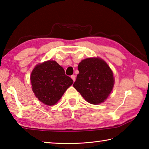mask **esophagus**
<instances>
[{
  "mask_svg": "<svg viewBox=\"0 0 149 149\" xmlns=\"http://www.w3.org/2000/svg\"><path fill=\"white\" fill-rule=\"evenodd\" d=\"M71 78L72 79V80L74 81H75V75H72V76H71Z\"/></svg>",
  "mask_w": 149,
  "mask_h": 149,
  "instance_id": "obj_1",
  "label": "esophagus"
}]
</instances>
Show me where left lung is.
<instances>
[{"label":"left lung","instance_id":"obj_1","mask_svg":"<svg viewBox=\"0 0 149 149\" xmlns=\"http://www.w3.org/2000/svg\"><path fill=\"white\" fill-rule=\"evenodd\" d=\"M78 70L74 87L90 104L104 102L114 85L113 72L107 63L99 58H86L79 64Z\"/></svg>","mask_w":149,"mask_h":149}]
</instances>
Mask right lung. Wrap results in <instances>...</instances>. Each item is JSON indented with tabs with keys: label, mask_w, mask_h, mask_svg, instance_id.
I'll return each mask as SVG.
<instances>
[{
	"label": "right lung",
	"mask_w": 149,
	"mask_h": 149,
	"mask_svg": "<svg viewBox=\"0 0 149 149\" xmlns=\"http://www.w3.org/2000/svg\"><path fill=\"white\" fill-rule=\"evenodd\" d=\"M31 80L35 96L47 105H55L74 82L53 61L38 64L31 73Z\"/></svg>",
	"instance_id": "1"
}]
</instances>
